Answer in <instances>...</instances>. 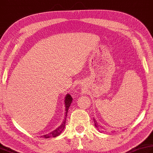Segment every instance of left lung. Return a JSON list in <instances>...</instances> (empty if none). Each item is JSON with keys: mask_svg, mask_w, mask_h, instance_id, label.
I'll return each mask as SVG.
<instances>
[{"mask_svg": "<svg viewBox=\"0 0 153 153\" xmlns=\"http://www.w3.org/2000/svg\"><path fill=\"white\" fill-rule=\"evenodd\" d=\"M94 123H95V127H98V123H97V121H95V119H94Z\"/></svg>", "mask_w": 153, "mask_h": 153, "instance_id": "obj_1", "label": "left lung"}]
</instances>
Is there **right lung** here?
I'll list each match as a JSON object with an SVG mask.
<instances>
[{
	"label": "right lung",
	"instance_id": "obj_1",
	"mask_svg": "<svg viewBox=\"0 0 153 153\" xmlns=\"http://www.w3.org/2000/svg\"><path fill=\"white\" fill-rule=\"evenodd\" d=\"M72 100L73 98L71 97V95L70 94H67L66 96L65 97V117H64V119L62 123L59 125V126L56 128V129L53 130L52 132H50L48 134H44V135L42 136L45 139H48V138H50V137H56L57 136L59 135L62 133L63 130L65 128V121H66V117H67V114H68V111L69 109V107H70V105L72 102Z\"/></svg>",
	"mask_w": 153,
	"mask_h": 153
}]
</instances>
